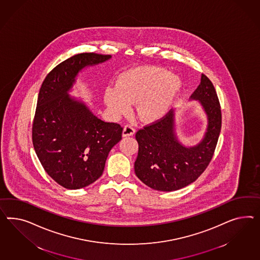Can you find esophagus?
Here are the masks:
<instances>
[{
  "label": "esophagus",
  "mask_w": 260,
  "mask_h": 260,
  "mask_svg": "<svg viewBox=\"0 0 260 260\" xmlns=\"http://www.w3.org/2000/svg\"><path fill=\"white\" fill-rule=\"evenodd\" d=\"M134 134H135V129H134V126H131V125H126L123 129L122 135H123V137H127V136H133Z\"/></svg>",
  "instance_id": "1"
}]
</instances>
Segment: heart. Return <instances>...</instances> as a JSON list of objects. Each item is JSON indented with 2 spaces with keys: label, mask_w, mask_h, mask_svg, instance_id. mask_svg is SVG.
<instances>
[{
  "label": "heart",
  "mask_w": 260,
  "mask_h": 260,
  "mask_svg": "<svg viewBox=\"0 0 260 260\" xmlns=\"http://www.w3.org/2000/svg\"><path fill=\"white\" fill-rule=\"evenodd\" d=\"M182 82L165 69L154 66L138 67L120 76L116 86L110 85L104 91V102L113 118L129 112L136 102L140 119L152 122L169 111Z\"/></svg>",
  "instance_id": "heart-1"
}]
</instances>
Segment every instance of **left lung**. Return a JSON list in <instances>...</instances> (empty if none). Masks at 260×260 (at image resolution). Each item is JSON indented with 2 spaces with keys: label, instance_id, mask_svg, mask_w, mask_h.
Returning a JSON list of instances; mask_svg holds the SVG:
<instances>
[{
  "label": "left lung",
  "instance_id": "obj_1",
  "mask_svg": "<svg viewBox=\"0 0 260 260\" xmlns=\"http://www.w3.org/2000/svg\"><path fill=\"white\" fill-rule=\"evenodd\" d=\"M190 99L200 102L207 117L204 137L196 146L185 147L178 140L173 110L136 133L139 150L134 171L152 189L168 192L187 186L202 175L213 157L221 128V111L214 85L204 74Z\"/></svg>",
  "mask_w": 260,
  "mask_h": 260
}]
</instances>
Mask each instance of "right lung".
Segmentation results:
<instances>
[{
    "instance_id": "add662e5",
    "label": "right lung",
    "mask_w": 260,
    "mask_h": 260,
    "mask_svg": "<svg viewBox=\"0 0 260 260\" xmlns=\"http://www.w3.org/2000/svg\"><path fill=\"white\" fill-rule=\"evenodd\" d=\"M111 55L82 53L58 64L42 82L32 140L47 174L67 189L90 185L102 175L123 127L98 118L83 101L69 95L79 72L105 62Z\"/></svg>"
}]
</instances>
